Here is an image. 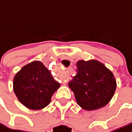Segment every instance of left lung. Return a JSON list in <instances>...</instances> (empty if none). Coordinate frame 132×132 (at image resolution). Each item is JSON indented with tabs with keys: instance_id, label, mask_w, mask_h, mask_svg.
Returning a JSON list of instances; mask_svg holds the SVG:
<instances>
[{
	"instance_id": "1",
	"label": "left lung",
	"mask_w": 132,
	"mask_h": 132,
	"mask_svg": "<svg viewBox=\"0 0 132 132\" xmlns=\"http://www.w3.org/2000/svg\"><path fill=\"white\" fill-rule=\"evenodd\" d=\"M77 73L69 83L77 104L86 110L105 106L112 99L117 81L112 71L96 59L79 60Z\"/></svg>"
}]
</instances>
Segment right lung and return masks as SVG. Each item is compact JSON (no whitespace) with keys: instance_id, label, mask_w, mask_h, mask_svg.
I'll list each match as a JSON object with an SVG mask.
<instances>
[{"instance_id":"obj_1","label":"right lung","mask_w":132,"mask_h":132,"mask_svg":"<svg viewBox=\"0 0 132 132\" xmlns=\"http://www.w3.org/2000/svg\"><path fill=\"white\" fill-rule=\"evenodd\" d=\"M60 87L40 61L26 64L13 79V91L26 108L39 110L48 106L52 95Z\"/></svg>"}]
</instances>
